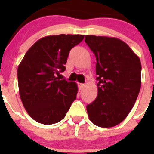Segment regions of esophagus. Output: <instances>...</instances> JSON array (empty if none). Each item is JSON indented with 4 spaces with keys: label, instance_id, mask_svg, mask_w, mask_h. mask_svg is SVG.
<instances>
[{
    "label": "esophagus",
    "instance_id": "esophagus-1",
    "mask_svg": "<svg viewBox=\"0 0 154 154\" xmlns=\"http://www.w3.org/2000/svg\"><path fill=\"white\" fill-rule=\"evenodd\" d=\"M85 86V85L84 84H82V83H79V89L81 90V89H83V87Z\"/></svg>",
    "mask_w": 154,
    "mask_h": 154
}]
</instances>
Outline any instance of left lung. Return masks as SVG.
<instances>
[{
    "label": "left lung",
    "mask_w": 154,
    "mask_h": 154,
    "mask_svg": "<svg viewBox=\"0 0 154 154\" xmlns=\"http://www.w3.org/2000/svg\"><path fill=\"white\" fill-rule=\"evenodd\" d=\"M85 42L96 58V99L87 105L93 124L112 127L130 113L141 86L140 58L126 43L116 38L85 35Z\"/></svg>",
    "instance_id": "obj_1"
}]
</instances>
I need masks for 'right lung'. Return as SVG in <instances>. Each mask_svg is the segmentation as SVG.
<instances>
[{"mask_svg": "<svg viewBox=\"0 0 154 154\" xmlns=\"http://www.w3.org/2000/svg\"><path fill=\"white\" fill-rule=\"evenodd\" d=\"M83 35H49L30 48L17 68L19 93L28 115L38 123H56L65 116L76 99L75 82L60 79L69 51Z\"/></svg>", "mask_w": 154, "mask_h": 154, "instance_id": "add662e5", "label": "right lung"}]
</instances>
